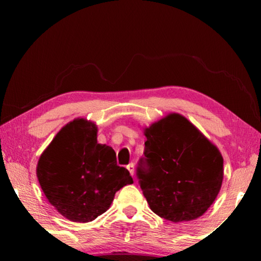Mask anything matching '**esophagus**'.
<instances>
[{
    "label": "esophagus",
    "instance_id": "34e87169",
    "mask_svg": "<svg viewBox=\"0 0 261 261\" xmlns=\"http://www.w3.org/2000/svg\"><path fill=\"white\" fill-rule=\"evenodd\" d=\"M127 170L130 171V174L134 176L135 175V163H130V165H127Z\"/></svg>",
    "mask_w": 261,
    "mask_h": 261
}]
</instances>
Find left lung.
<instances>
[{"mask_svg":"<svg viewBox=\"0 0 261 261\" xmlns=\"http://www.w3.org/2000/svg\"><path fill=\"white\" fill-rule=\"evenodd\" d=\"M144 135L148 169L138 167L137 175L149 208L175 223L200 218L222 185L219 148L177 113L145 127Z\"/></svg>","mask_w":261,"mask_h":261,"instance_id":"left-lung-1","label":"left lung"}]
</instances>
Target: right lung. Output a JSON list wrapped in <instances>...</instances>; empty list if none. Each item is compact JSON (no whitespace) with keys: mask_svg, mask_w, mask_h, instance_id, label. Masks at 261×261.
I'll return each instance as SVG.
<instances>
[{"mask_svg":"<svg viewBox=\"0 0 261 261\" xmlns=\"http://www.w3.org/2000/svg\"><path fill=\"white\" fill-rule=\"evenodd\" d=\"M98 126L74 118L57 132L39 158L37 177L48 201L65 219L91 222L107 211L115 193L134 183L116 153L98 144Z\"/></svg>","mask_w":261,"mask_h":261,"instance_id":"add662e5","label":"right lung"}]
</instances>
